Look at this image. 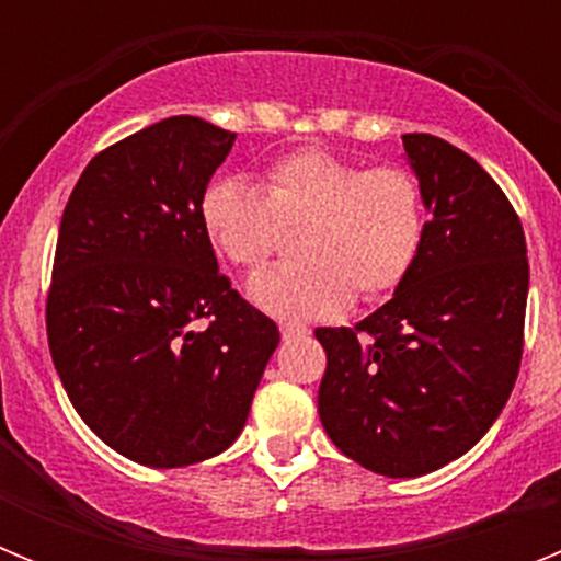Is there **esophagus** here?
Here are the masks:
<instances>
[{
	"label": "esophagus",
	"instance_id": "1",
	"mask_svg": "<svg viewBox=\"0 0 561 561\" xmlns=\"http://www.w3.org/2000/svg\"><path fill=\"white\" fill-rule=\"evenodd\" d=\"M309 334V329L300 323H280V336L284 340H297V336H306Z\"/></svg>",
	"mask_w": 561,
	"mask_h": 561
}]
</instances>
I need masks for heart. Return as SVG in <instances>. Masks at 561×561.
<instances>
[{
  "mask_svg": "<svg viewBox=\"0 0 561 561\" xmlns=\"http://www.w3.org/2000/svg\"><path fill=\"white\" fill-rule=\"evenodd\" d=\"M202 225L238 270L255 272L277 250L284 227H300L304 261L261 272L250 295L277 317L320 320L390 295L413 272L427 236V205L415 173L300 148L277 160L266 191L247 176H221L202 196Z\"/></svg>",
  "mask_w": 561,
  "mask_h": 561,
  "instance_id": "obj_1",
  "label": "heart"
}]
</instances>
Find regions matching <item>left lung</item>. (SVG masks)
I'll return each instance as SVG.
<instances>
[{"mask_svg": "<svg viewBox=\"0 0 561 561\" xmlns=\"http://www.w3.org/2000/svg\"><path fill=\"white\" fill-rule=\"evenodd\" d=\"M427 236L408 280L354 329H317V410L342 455L385 478H419L478 444L523 359L528 252L497 182L447 140L404 134Z\"/></svg>", "mask_w": 561, "mask_h": 561, "instance_id": "left-lung-1", "label": "left lung"}]
</instances>
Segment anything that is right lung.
Listing matches in <instances>:
<instances>
[{
  "label": "right lung",
  "instance_id": "obj_1",
  "mask_svg": "<svg viewBox=\"0 0 561 561\" xmlns=\"http://www.w3.org/2000/svg\"><path fill=\"white\" fill-rule=\"evenodd\" d=\"M236 134L180 114L83 168L58 227L47 340L87 427L176 469L241 435L280 334L219 272L202 196Z\"/></svg>",
  "mask_w": 561,
  "mask_h": 561
}]
</instances>
